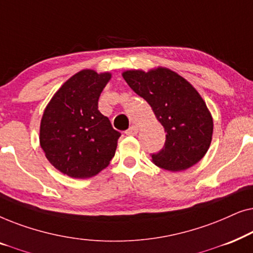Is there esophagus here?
Wrapping results in <instances>:
<instances>
[{
    "instance_id": "esophagus-1",
    "label": "esophagus",
    "mask_w": 253,
    "mask_h": 253,
    "mask_svg": "<svg viewBox=\"0 0 253 253\" xmlns=\"http://www.w3.org/2000/svg\"><path fill=\"white\" fill-rule=\"evenodd\" d=\"M138 126H132L130 127V129H127L126 131V133L127 134V136H136V134L138 133Z\"/></svg>"
}]
</instances>
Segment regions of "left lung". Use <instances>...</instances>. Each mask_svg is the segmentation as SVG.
Segmentation results:
<instances>
[{
    "label": "left lung",
    "mask_w": 253,
    "mask_h": 253,
    "mask_svg": "<svg viewBox=\"0 0 253 253\" xmlns=\"http://www.w3.org/2000/svg\"><path fill=\"white\" fill-rule=\"evenodd\" d=\"M122 76L148 102L167 132L164 148L152 154V162L166 170L182 171L202 160L212 141L213 117L198 91L167 68L126 70Z\"/></svg>",
    "instance_id": "1"
}]
</instances>
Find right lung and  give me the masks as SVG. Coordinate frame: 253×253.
Here are the masks:
<instances>
[{
    "label": "right lung",
    "instance_id": "obj_1",
    "mask_svg": "<svg viewBox=\"0 0 253 253\" xmlns=\"http://www.w3.org/2000/svg\"><path fill=\"white\" fill-rule=\"evenodd\" d=\"M110 78V72L79 71L57 89L44 108L40 146L62 174L89 178L115 155L121 133L98 109L99 96Z\"/></svg>",
    "mask_w": 253,
    "mask_h": 253
}]
</instances>
